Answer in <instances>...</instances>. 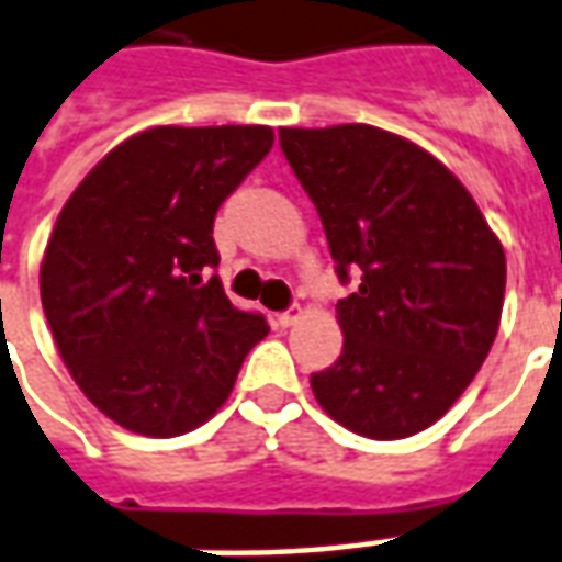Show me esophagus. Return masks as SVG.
<instances>
[{
	"label": "esophagus",
	"mask_w": 562,
	"mask_h": 562,
	"mask_svg": "<svg viewBox=\"0 0 562 562\" xmlns=\"http://www.w3.org/2000/svg\"><path fill=\"white\" fill-rule=\"evenodd\" d=\"M297 319H301V307H292V310H285V313H277V316H273L277 328H292Z\"/></svg>",
	"instance_id": "1"
}]
</instances>
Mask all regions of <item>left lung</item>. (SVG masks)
Returning <instances> with one entry per match:
<instances>
[{
	"label": "left lung",
	"mask_w": 562,
	"mask_h": 562,
	"mask_svg": "<svg viewBox=\"0 0 562 562\" xmlns=\"http://www.w3.org/2000/svg\"><path fill=\"white\" fill-rule=\"evenodd\" d=\"M340 282L344 352L310 376L322 411L395 441L453 407L496 340L505 252L472 194L438 158L371 124L282 127Z\"/></svg>",
	"instance_id": "obj_1"
}]
</instances>
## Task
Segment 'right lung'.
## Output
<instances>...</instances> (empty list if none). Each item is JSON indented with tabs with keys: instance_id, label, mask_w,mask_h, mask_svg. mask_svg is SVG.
Returning <instances> with one entry per match:
<instances>
[{
	"instance_id": "obj_1",
	"label": "right lung",
	"mask_w": 562,
	"mask_h": 562,
	"mask_svg": "<svg viewBox=\"0 0 562 562\" xmlns=\"http://www.w3.org/2000/svg\"><path fill=\"white\" fill-rule=\"evenodd\" d=\"M270 145L261 124L151 127L112 148L57 215L42 307L72 380L117 426L198 429L270 331L210 277L215 213Z\"/></svg>"
}]
</instances>
